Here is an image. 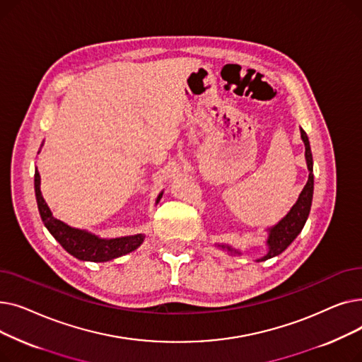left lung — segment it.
<instances>
[{"instance_id":"left-lung-1","label":"left lung","mask_w":362,"mask_h":362,"mask_svg":"<svg viewBox=\"0 0 362 362\" xmlns=\"http://www.w3.org/2000/svg\"><path fill=\"white\" fill-rule=\"evenodd\" d=\"M300 138H302L303 144H305V158H307V164H308V170H310L308 182L305 186H303L296 204L292 206V210L288 213V216L284 217L279 224H276L273 229H270V235H269V240H267L269 254L258 261H265L269 258H273L286 250L288 246L295 240V238L300 233V230L303 229V226H305V221L310 216L313 192H314L313 154H311L308 136L303 129H300ZM221 248H226V246H221ZM227 250L232 251L230 248H227Z\"/></svg>"}]
</instances>
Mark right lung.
<instances>
[{"instance_id": "add662e5", "label": "right lung", "mask_w": 362, "mask_h": 362, "mask_svg": "<svg viewBox=\"0 0 362 362\" xmlns=\"http://www.w3.org/2000/svg\"><path fill=\"white\" fill-rule=\"evenodd\" d=\"M40 185H41V177H40V173H37V170H35V195H36L37 210H40L41 218L47 229L49 230V233L59 240L63 248L73 257L83 261L103 262V261H108V259L117 258L135 251L142 243L144 240L142 235L117 238V239H100L83 230L73 229V227L64 224L63 221L57 220L55 217H52L48 205L45 204L41 195ZM161 197L163 194H160L157 201H160Z\"/></svg>"}]
</instances>
